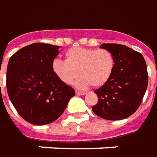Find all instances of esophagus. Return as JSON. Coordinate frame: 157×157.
<instances>
[{
	"instance_id": "obj_1",
	"label": "esophagus",
	"mask_w": 157,
	"mask_h": 157,
	"mask_svg": "<svg viewBox=\"0 0 157 157\" xmlns=\"http://www.w3.org/2000/svg\"><path fill=\"white\" fill-rule=\"evenodd\" d=\"M75 94H76L77 95H85V94H86V93L85 92H79V91H75Z\"/></svg>"
}]
</instances>
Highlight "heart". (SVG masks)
I'll return each mask as SVG.
<instances>
[{"label":"heart","mask_w":157,"mask_h":157,"mask_svg":"<svg viewBox=\"0 0 157 157\" xmlns=\"http://www.w3.org/2000/svg\"><path fill=\"white\" fill-rule=\"evenodd\" d=\"M65 61L55 60L52 71L63 82L72 84L80 74L75 85L86 88L90 85L102 87L111 78L114 70V56L105 49L74 47L65 52Z\"/></svg>","instance_id":"obj_1"}]
</instances>
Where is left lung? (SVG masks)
<instances>
[{
    "instance_id": "1",
    "label": "left lung",
    "mask_w": 157,
    "mask_h": 157,
    "mask_svg": "<svg viewBox=\"0 0 157 157\" xmlns=\"http://www.w3.org/2000/svg\"><path fill=\"white\" fill-rule=\"evenodd\" d=\"M114 56L110 80L94 90L99 98L93 112L107 120H120L133 114L141 104L148 86L145 60L141 53L118 44H102Z\"/></svg>"
}]
</instances>
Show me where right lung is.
I'll list each match as a JSON object with an SVG mask.
<instances>
[{"label":"right lung","instance_id":"add662e5","mask_svg":"<svg viewBox=\"0 0 157 157\" xmlns=\"http://www.w3.org/2000/svg\"><path fill=\"white\" fill-rule=\"evenodd\" d=\"M58 50L56 45L34 43L15 52L8 62L9 99L19 114L33 124L54 122L75 94L52 71Z\"/></svg>","mask_w":157,"mask_h":157}]
</instances>
